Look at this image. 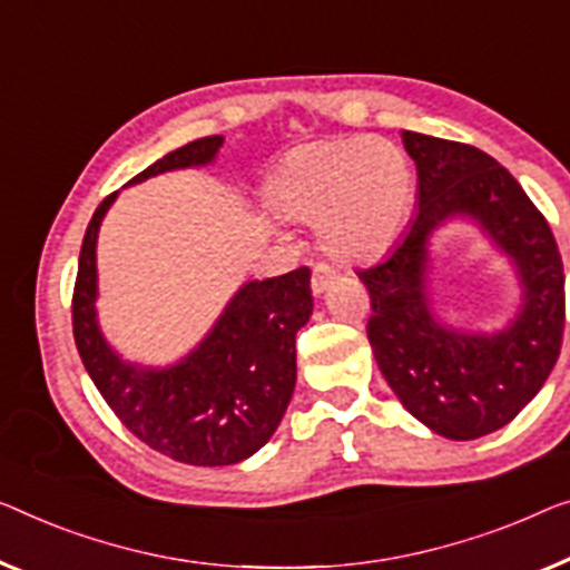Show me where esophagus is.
I'll list each match as a JSON object with an SVG mask.
<instances>
[{
	"mask_svg": "<svg viewBox=\"0 0 570 570\" xmlns=\"http://www.w3.org/2000/svg\"><path fill=\"white\" fill-rule=\"evenodd\" d=\"M333 278H335V271L327 266V263H314L312 266V292L314 294H322L325 292V288L333 284Z\"/></svg>",
	"mask_w": 570,
	"mask_h": 570,
	"instance_id": "34e87169",
	"label": "esophagus"
}]
</instances>
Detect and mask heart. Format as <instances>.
<instances>
[{
  "instance_id": "b5f03b06",
  "label": "heart",
  "mask_w": 570,
  "mask_h": 570,
  "mask_svg": "<svg viewBox=\"0 0 570 570\" xmlns=\"http://www.w3.org/2000/svg\"><path fill=\"white\" fill-rule=\"evenodd\" d=\"M412 199L402 148L384 138H325L286 153L268 202L292 223H320L325 253L373 261L392 248Z\"/></svg>"
}]
</instances>
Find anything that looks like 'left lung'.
I'll return each mask as SVG.
<instances>
[{"label":"left lung","mask_w":570,"mask_h":570,"mask_svg":"<svg viewBox=\"0 0 570 570\" xmlns=\"http://www.w3.org/2000/svg\"><path fill=\"white\" fill-rule=\"evenodd\" d=\"M402 140L417 166L420 209L402 243L358 271L371 296L368 343L410 414L438 435L475 440L512 422L556 366L566 327L563 261L548 219L494 158L410 130ZM453 214L479 218L523 278V312L504 334H453L423 302L426 240Z\"/></svg>","instance_id":"1"}]
</instances>
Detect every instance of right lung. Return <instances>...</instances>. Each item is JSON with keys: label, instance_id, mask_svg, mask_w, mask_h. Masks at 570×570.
Listing matches in <instances>:
<instances>
[{"label": "right lung", "instance_id": "1", "mask_svg": "<svg viewBox=\"0 0 570 570\" xmlns=\"http://www.w3.org/2000/svg\"><path fill=\"white\" fill-rule=\"evenodd\" d=\"M223 135L186 142L130 184L215 158ZM117 191L101 199L81 243L71 320L83 368L135 438L191 465L240 463L268 443L296 384L294 337L312 314L309 268L245 284L207 340L166 371L138 368L109 351L97 327V233Z\"/></svg>", "mask_w": 570, "mask_h": 570}]
</instances>
